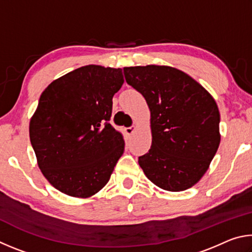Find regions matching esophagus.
<instances>
[{"label":"esophagus","instance_id":"1","mask_svg":"<svg viewBox=\"0 0 252 252\" xmlns=\"http://www.w3.org/2000/svg\"><path fill=\"white\" fill-rule=\"evenodd\" d=\"M135 130H136V126H130V127H126V133H127V134H132Z\"/></svg>","mask_w":252,"mask_h":252}]
</instances>
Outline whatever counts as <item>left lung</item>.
<instances>
[{
  "label": "left lung",
  "instance_id": "left-lung-1",
  "mask_svg": "<svg viewBox=\"0 0 252 252\" xmlns=\"http://www.w3.org/2000/svg\"><path fill=\"white\" fill-rule=\"evenodd\" d=\"M123 72L150 110L152 144L139 157L144 174L167 191L193 187L207 172L220 144V113L215 99L176 67L150 64L125 67Z\"/></svg>",
  "mask_w": 252,
  "mask_h": 252
}]
</instances>
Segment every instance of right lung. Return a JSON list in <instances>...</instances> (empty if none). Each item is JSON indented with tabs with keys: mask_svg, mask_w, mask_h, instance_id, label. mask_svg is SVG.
<instances>
[{
	"mask_svg": "<svg viewBox=\"0 0 252 252\" xmlns=\"http://www.w3.org/2000/svg\"><path fill=\"white\" fill-rule=\"evenodd\" d=\"M123 82L122 69L90 64L42 92L30 140L41 172L62 193L89 198L110 180L125 151L122 133L109 123Z\"/></svg>",
	"mask_w": 252,
	"mask_h": 252,
	"instance_id": "right-lung-1",
	"label": "right lung"
}]
</instances>
